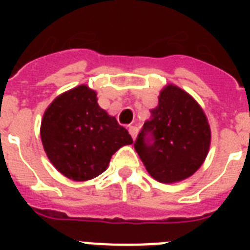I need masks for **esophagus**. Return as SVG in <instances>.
<instances>
[{"label": "esophagus", "instance_id": "1", "mask_svg": "<svg viewBox=\"0 0 250 250\" xmlns=\"http://www.w3.org/2000/svg\"><path fill=\"white\" fill-rule=\"evenodd\" d=\"M128 132L129 135L132 136L133 140H136V136H137V127H133V125H131L128 128Z\"/></svg>", "mask_w": 250, "mask_h": 250}]
</instances>
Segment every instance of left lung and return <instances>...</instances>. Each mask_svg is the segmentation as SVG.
<instances>
[{
  "label": "left lung",
  "instance_id": "left-lung-1",
  "mask_svg": "<svg viewBox=\"0 0 250 250\" xmlns=\"http://www.w3.org/2000/svg\"><path fill=\"white\" fill-rule=\"evenodd\" d=\"M148 133L153 145L147 144ZM210 143V125L201 105L180 86L168 83L161 89L158 105L150 110L135 149L153 179L174 184L202 166Z\"/></svg>",
  "mask_w": 250,
  "mask_h": 250
}]
</instances>
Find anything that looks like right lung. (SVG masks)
Instances as JSON below:
<instances>
[{"label":"right lung","instance_id":"1","mask_svg":"<svg viewBox=\"0 0 250 250\" xmlns=\"http://www.w3.org/2000/svg\"><path fill=\"white\" fill-rule=\"evenodd\" d=\"M97 100V92L82 84L57 96L41 119V143L49 161L74 182L102 174L114 153L133 143Z\"/></svg>","mask_w":250,"mask_h":250}]
</instances>
